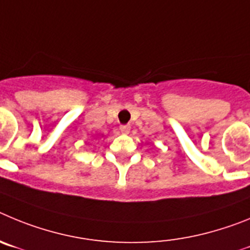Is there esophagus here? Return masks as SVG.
I'll return each mask as SVG.
<instances>
[{
  "label": "esophagus",
  "mask_w": 250,
  "mask_h": 250,
  "mask_svg": "<svg viewBox=\"0 0 250 250\" xmlns=\"http://www.w3.org/2000/svg\"><path fill=\"white\" fill-rule=\"evenodd\" d=\"M120 130H121V133L127 134V133H129L130 127L128 125H121V127H120Z\"/></svg>",
  "instance_id": "1"
}]
</instances>
